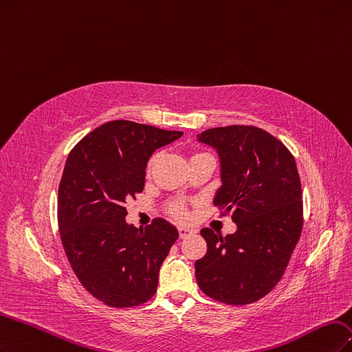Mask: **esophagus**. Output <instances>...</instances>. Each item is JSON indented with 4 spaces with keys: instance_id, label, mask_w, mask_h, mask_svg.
Wrapping results in <instances>:
<instances>
[{
    "instance_id": "esophagus-1",
    "label": "esophagus",
    "mask_w": 352,
    "mask_h": 352,
    "mask_svg": "<svg viewBox=\"0 0 352 352\" xmlns=\"http://www.w3.org/2000/svg\"><path fill=\"white\" fill-rule=\"evenodd\" d=\"M178 232H179V238H186L192 234V230L188 228V226H178Z\"/></svg>"
}]
</instances>
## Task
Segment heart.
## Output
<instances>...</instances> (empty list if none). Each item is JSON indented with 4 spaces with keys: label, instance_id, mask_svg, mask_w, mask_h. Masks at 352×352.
Returning <instances> with one entry per match:
<instances>
[{
    "label": "heart",
    "instance_id": "b5f03b06",
    "mask_svg": "<svg viewBox=\"0 0 352 352\" xmlns=\"http://www.w3.org/2000/svg\"><path fill=\"white\" fill-rule=\"evenodd\" d=\"M155 161H156V156H153L152 160L149 161V164H147V171H151ZM171 212H173L174 217H177V218H184L186 217V210H184V208H183V205H181V203H174V205L171 206Z\"/></svg>",
    "mask_w": 352,
    "mask_h": 352
}]
</instances>
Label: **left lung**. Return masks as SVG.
Returning <instances> with one entry per match:
<instances>
[{"instance_id": "left-lung-1", "label": "left lung", "mask_w": 352, "mask_h": 352, "mask_svg": "<svg viewBox=\"0 0 352 352\" xmlns=\"http://www.w3.org/2000/svg\"><path fill=\"white\" fill-rule=\"evenodd\" d=\"M197 140L219 156L213 205L232 212L236 231L203 228L208 252L196 279L208 297L232 305L263 298L285 272L302 230V192L296 160L283 143L252 126L209 129Z\"/></svg>"}]
</instances>
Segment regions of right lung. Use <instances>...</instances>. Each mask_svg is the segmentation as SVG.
Segmentation results:
<instances>
[{
  "label": "right lung",
  "instance_id": "right-lung-1",
  "mask_svg": "<svg viewBox=\"0 0 352 352\" xmlns=\"http://www.w3.org/2000/svg\"><path fill=\"white\" fill-rule=\"evenodd\" d=\"M183 131L117 120L102 124L70 152L58 187V228L82 285L111 307L151 300L161 265L177 241L173 223L156 218L138 230L124 203L143 191L152 153Z\"/></svg>",
  "mask_w": 352,
  "mask_h": 352
}]
</instances>
